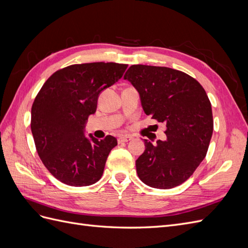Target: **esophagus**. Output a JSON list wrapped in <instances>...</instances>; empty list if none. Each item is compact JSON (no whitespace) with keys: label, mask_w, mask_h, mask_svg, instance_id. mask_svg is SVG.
I'll list each match as a JSON object with an SVG mask.
<instances>
[{"label":"esophagus","mask_w":248,"mask_h":248,"mask_svg":"<svg viewBox=\"0 0 248 248\" xmlns=\"http://www.w3.org/2000/svg\"><path fill=\"white\" fill-rule=\"evenodd\" d=\"M132 140L131 137L124 136V137H120V138L118 139V142H119V144H122V142H127V141H129V140Z\"/></svg>","instance_id":"esophagus-1"}]
</instances>
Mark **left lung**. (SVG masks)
Segmentation results:
<instances>
[{
  "instance_id": "left-lung-1",
  "label": "left lung",
  "mask_w": 248,
  "mask_h": 248,
  "mask_svg": "<svg viewBox=\"0 0 248 248\" xmlns=\"http://www.w3.org/2000/svg\"><path fill=\"white\" fill-rule=\"evenodd\" d=\"M124 78L140 96L147 116L167 126V140H145L136 161L139 178L148 186L169 189L188 179L206 157L213 133L212 108L200 82L168 67L132 65Z\"/></svg>"
}]
</instances>
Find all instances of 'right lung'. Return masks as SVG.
Listing matches in <instances>:
<instances>
[{"label":"right lung","mask_w":248,"mask_h":248,"mask_svg":"<svg viewBox=\"0 0 248 248\" xmlns=\"http://www.w3.org/2000/svg\"><path fill=\"white\" fill-rule=\"evenodd\" d=\"M127 64L85 63L52 73L35 97L31 130L37 153L50 174L70 186H89L101 178L117 139L85 138L98 96L123 77Z\"/></svg>","instance_id":"add662e5"}]
</instances>
